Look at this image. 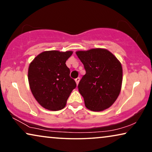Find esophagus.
Here are the masks:
<instances>
[{
  "label": "esophagus",
  "instance_id": "34e87169",
  "mask_svg": "<svg viewBox=\"0 0 152 152\" xmlns=\"http://www.w3.org/2000/svg\"><path fill=\"white\" fill-rule=\"evenodd\" d=\"M80 77H77V78L75 79V82H76L77 85H78L79 82H80Z\"/></svg>",
  "mask_w": 152,
  "mask_h": 152
}]
</instances>
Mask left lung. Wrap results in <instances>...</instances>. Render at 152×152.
I'll return each mask as SVG.
<instances>
[{
  "mask_svg": "<svg viewBox=\"0 0 152 152\" xmlns=\"http://www.w3.org/2000/svg\"><path fill=\"white\" fill-rule=\"evenodd\" d=\"M86 74L78 84L85 106L93 111H102L115 102L120 93L122 68L120 62L106 49L93 48L76 52Z\"/></svg>",
  "mask_w": 152,
  "mask_h": 152,
  "instance_id": "1",
  "label": "left lung"
}]
</instances>
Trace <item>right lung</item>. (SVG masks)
Here are the masks:
<instances>
[{
    "label": "right lung",
    "mask_w": 152,
    "mask_h": 152,
    "mask_svg": "<svg viewBox=\"0 0 152 152\" xmlns=\"http://www.w3.org/2000/svg\"><path fill=\"white\" fill-rule=\"evenodd\" d=\"M72 51H45L31 62L28 68L30 90L39 104L50 111L64 109L77 84L70 77L66 61Z\"/></svg>",
    "instance_id": "right-lung-1"
}]
</instances>
